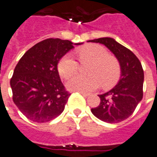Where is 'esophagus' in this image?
Instances as JSON below:
<instances>
[{"instance_id":"esophagus-1","label":"esophagus","mask_w":157,"mask_h":157,"mask_svg":"<svg viewBox=\"0 0 157 157\" xmlns=\"http://www.w3.org/2000/svg\"><path fill=\"white\" fill-rule=\"evenodd\" d=\"M78 92L80 93V94H82L84 97H88V96H90L89 93H86V92H84V91H78Z\"/></svg>"}]
</instances>
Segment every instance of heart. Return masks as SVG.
Segmentation results:
<instances>
[{"label":"heart","instance_id":"heart-1","mask_svg":"<svg viewBox=\"0 0 157 157\" xmlns=\"http://www.w3.org/2000/svg\"><path fill=\"white\" fill-rule=\"evenodd\" d=\"M77 55L81 62L90 60L86 72L88 75H75L67 82V87L72 90L91 91L101 84L102 88L109 89L115 85L121 77V65L113 56L109 55L105 48L95 44L81 47ZM78 70V63L67 53L58 62V72L61 78H68Z\"/></svg>","mask_w":157,"mask_h":157}]
</instances>
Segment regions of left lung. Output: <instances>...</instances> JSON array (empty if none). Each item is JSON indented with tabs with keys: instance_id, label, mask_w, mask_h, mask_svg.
Returning a JSON list of instances; mask_svg holds the SVG:
<instances>
[{
	"instance_id": "obj_1",
	"label": "left lung",
	"mask_w": 157,
	"mask_h": 157,
	"mask_svg": "<svg viewBox=\"0 0 157 157\" xmlns=\"http://www.w3.org/2000/svg\"><path fill=\"white\" fill-rule=\"evenodd\" d=\"M89 42L104 44L120 61L121 77L113 89L99 95L100 104L91 109L99 120L118 123L131 116L143 98L144 70L138 57L130 49L110 37H101Z\"/></svg>"
}]
</instances>
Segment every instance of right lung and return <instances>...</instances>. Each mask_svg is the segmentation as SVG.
I'll return each instance as SVG.
<instances>
[{
    "mask_svg": "<svg viewBox=\"0 0 157 157\" xmlns=\"http://www.w3.org/2000/svg\"><path fill=\"white\" fill-rule=\"evenodd\" d=\"M72 48L68 40L48 38L35 44L19 60L10 85L13 101L27 119L44 123L63 112L71 93L60 80L57 65Z\"/></svg>",
    "mask_w": 157,
    "mask_h": 157,
    "instance_id": "add662e5",
    "label": "right lung"
}]
</instances>
